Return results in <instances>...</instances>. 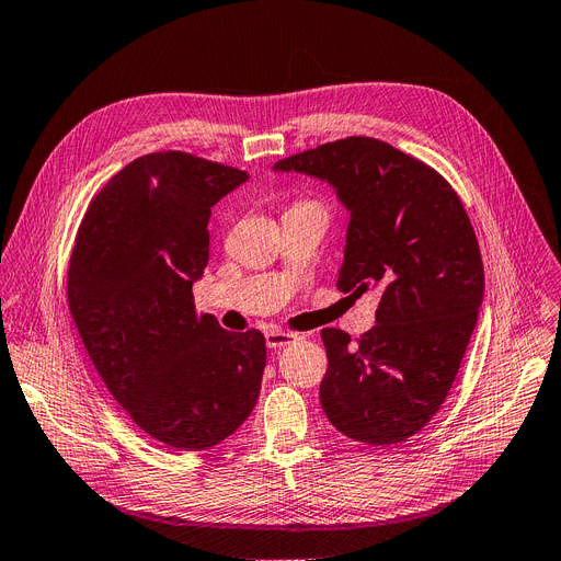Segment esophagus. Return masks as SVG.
Instances as JSON below:
<instances>
[{
	"mask_svg": "<svg viewBox=\"0 0 561 561\" xmlns=\"http://www.w3.org/2000/svg\"><path fill=\"white\" fill-rule=\"evenodd\" d=\"M264 337H266V346H270V350H280V346L291 344V342H295L299 335H297V333H291V331L272 329V331H266V333H264Z\"/></svg>",
	"mask_w": 561,
	"mask_h": 561,
	"instance_id": "esophagus-1",
	"label": "esophagus"
}]
</instances>
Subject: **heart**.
I'll return each mask as SVG.
<instances>
[{
	"instance_id": "b5f03b06",
	"label": "heart",
	"mask_w": 561,
	"mask_h": 561,
	"mask_svg": "<svg viewBox=\"0 0 561 561\" xmlns=\"http://www.w3.org/2000/svg\"><path fill=\"white\" fill-rule=\"evenodd\" d=\"M297 205H317V203H310V201H304V203H297ZM297 205H295V207H297Z\"/></svg>"
}]
</instances>
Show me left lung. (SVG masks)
I'll return each instance as SVG.
<instances>
[{
    "label": "left lung",
    "instance_id": "1",
    "mask_svg": "<svg viewBox=\"0 0 561 561\" xmlns=\"http://www.w3.org/2000/svg\"><path fill=\"white\" fill-rule=\"evenodd\" d=\"M274 169L335 186L352 211L337 289L381 297L377 324L356 344L322 329V409L358 443H402L443 407L482 306L484 264L463 203L438 171L371 137L322 144Z\"/></svg>",
    "mask_w": 561,
    "mask_h": 561
}]
</instances>
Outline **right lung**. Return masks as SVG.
<instances>
[{"mask_svg": "<svg viewBox=\"0 0 561 561\" xmlns=\"http://www.w3.org/2000/svg\"><path fill=\"white\" fill-rule=\"evenodd\" d=\"M249 178L182 150L118 171L91 201L68 266V306L129 420L175 451L219 445L260 394L264 335L198 314L211 205Z\"/></svg>", "mask_w": 561, "mask_h": 561, "instance_id": "add662e5", "label": "right lung"}]
</instances>
